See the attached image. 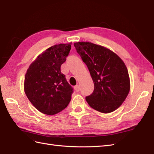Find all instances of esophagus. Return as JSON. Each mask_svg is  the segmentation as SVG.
Listing matches in <instances>:
<instances>
[{"label":"esophagus","mask_w":154,"mask_h":154,"mask_svg":"<svg viewBox=\"0 0 154 154\" xmlns=\"http://www.w3.org/2000/svg\"><path fill=\"white\" fill-rule=\"evenodd\" d=\"M74 89H75V91H76L77 92H79V90H80V88H79V85L75 86H74Z\"/></svg>","instance_id":"34e87169"}]
</instances>
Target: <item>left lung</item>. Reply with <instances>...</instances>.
<instances>
[{
	"label": "left lung",
	"mask_w": 154,
	"mask_h": 154,
	"mask_svg": "<svg viewBox=\"0 0 154 154\" xmlns=\"http://www.w3.org/2000/svg\"><path fill=\"white\" fill-rule=\"evenodd\" d=\"M77 53L87 66L94 90L86 100L102 113L115 111L123 103L130 90V79L125 63L107 47L91 42L74 43Z\"/></svg>",
	"instance_id": "8db88e82"
}]
</instances>
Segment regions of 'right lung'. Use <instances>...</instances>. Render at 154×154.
Returning a JSON list of instances; mask_svg holds the SVG:
<instances>
[{
	"label": "right lung",
	"instance_id": "1",
	"mask_svg": "<svg viewBox=\"0 0 154 154\" xmlns=\"http://www.w3.org/2000/svg\"><path fill=\"white\" fill-rule=\"evenodd\" d=\"M72 43L54 45L39 54L25 76L24 90L34 107L54 115L68 105L73 88L61 73L60 67L69 53Z\"/></svg>",
	"mask_w": 154,
	"mask_h": 154
}]
</instances>
